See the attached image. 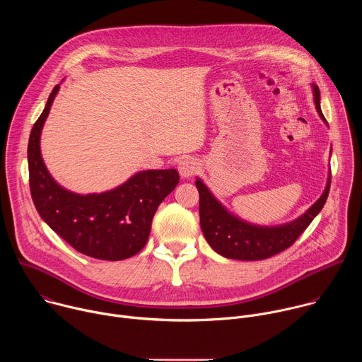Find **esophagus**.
Segmentation results:
<instances>
[{
    "instance_id": "34e87169",
    "label": "esophagus",
    "mask_w": 362,
    "mask_h": 362,
    "mask_svg": "<svg viewBox=\"0 0 362 362\" xmlns=\"http://www.w3.org/2000/svg\"><path fill=\"white\" fill-rule=\"evenodd\" d=\"M200 169V165L196 159L193 158H189V159H185L179 163V173L182 177H190L193 175L197 173V170Z\"/></svg>"
}]
</instances>
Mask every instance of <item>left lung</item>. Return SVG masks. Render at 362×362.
Instances as JSON below:
<instances>
[{"mask_svg": "<svg viewBox=\"0 0 362 362\" xmlns=\"http://www.w3.org/2000/svg\"><path fill=\"white\" fill-rule=\"evenodd\" d=\"M315 106L321 119L327 123L320 106V88L314 86ZM331 186V176L322 196L296 221L282 226H255L230 215L214 197L200 179H196L199 190V216L202 232L219 255L229 259L261 261L281 253L295 243L302 232L321 212L327 202Z\"/></svg>", "mask_w": 362, "mask_h": 362, "instance_id": "1", "label": "left lung"}]
</instances>
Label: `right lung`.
I'll use <instances>...</instances> for the list:
<instances>
[{
    "label": "right lung",
    "instance_id": "right-lung-1",
    "mask_svg": "<svg viewBox=\"0 0 362 362\" xmlns=\"http://www.w3.org/2000/svg\"><path fill=\"white\" fill-rule=\"evenodd\" d=\"M59 91H51L28 140L30 192L42 221L77 252L101 261H122L147 243L159 204L179 183L176 169L146 170L100 194H76L59 186L45 169L40 134Z\"/></svg>",
    "mask_w": 362,
    "mask_h": 362
}]
</instances>
